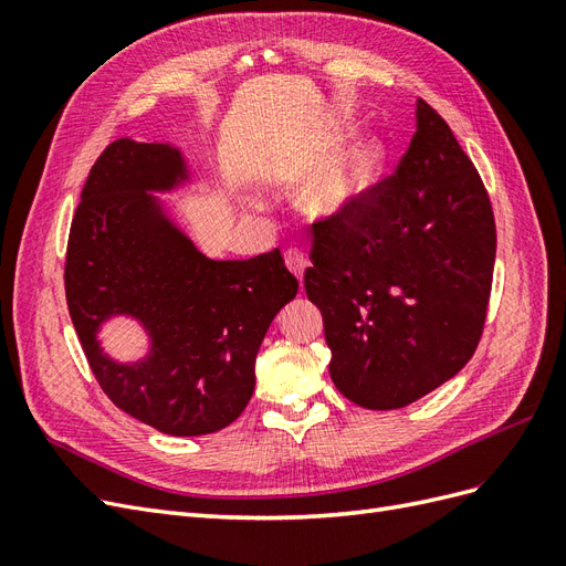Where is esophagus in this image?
Listing matches in <instances>:
<instances>
[{
    "label": "esophagus",
    "instance_id": "34e87169",
    "mask_svg": "<svg viewBox=\"0 0 566 566\" xmlns=\"http://www.w3.org/2000/svg\"><path fill=\"white\" fill-rule=\"evenodd\" d=\"M285 264L302 281L304 269H306V256H304V252L300 248H287L285 250Z\"/></svg>",
    "mask_w": 566,
    "mask_h": 566
}]
</instances>
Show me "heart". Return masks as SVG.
<instances>
[{
    "label": "heart",
    "instance_id": "obj_1",
    "mask_svg": "<svg viewBox=\"0 0 566 566\" xmlns=\"http://www.w3.org/2000/svg\"><path fill=\"white\" fill-rule=\"evenodd\" d=\"M382 150L378 142L356 139L300 186V205L316 217L345 212L378 179Z\"/></svg>",
    "mask_w": 566,
    "mask_h": 566
}]
</instances>
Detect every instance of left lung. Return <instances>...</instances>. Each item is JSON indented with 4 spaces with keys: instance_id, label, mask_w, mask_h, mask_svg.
Returning <instances> with one entry per match:
<instances>
[{
    "instance_id": "8db88e82",
    "label": "left lung",
    "mask_w": 566,
    "mask_h": 566,
    "mask_svg": "<svg viewBox=\"0 0 566 566\" xmlns=\"http://www.w3.org/2000/svg\"><path fill=\"white\" fill-rule=\"evenodd\" d=\"M397 172L314 221L304 287L323 314L331 378L370 410L451 380L484 333L495 262L489 193L451 127L418 101Z\"/></svg>"
}]
</instances>
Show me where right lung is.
Here are the masks:
<instances>
[{
	"mask_svg": "<svg viewBox=\"0 0 566 566\" xmlns=\"http://www.w3.org/2000/svg\"><path fill=\"white\" fill-rule=\"evenodd\" d=\"M184 179L172 146H106L82 188L63 281L80 345L106 397L165 434L198 437L245 410L256 352L300 283L279 248L243 262L198 252L146 193ZM115 313L149 331L144 363L115 365L99 352L95 331Z\"/></svg>",
	"mask_w": 566,
	"mask_h": 566,
	"instance_id": "1",
	"label": "right lung"
}]
</instances>
